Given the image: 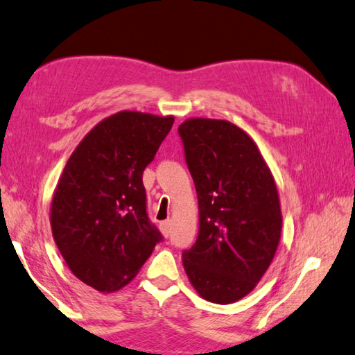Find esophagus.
Listing matches in <instances>:
<instances>
[{
    "instance_id": "obj_1",
    "label": "esophagus",
    "mask_w": 355,
    "mask_h": 355,
    "mask_svg": "<svg viewBox=\"0 0 355 355\" xmlns=\"http://www.w3.org/2000/svg\"><path fill=\"white\" fill-rule=\"evenodd\" d=\"M170 231H171V221L170 220H165L160 223V232L164 234V237H168L170 235Z\"/></svg>"
}]
</instances>
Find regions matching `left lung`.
<instances>
[{
	"label": "left lung",
	"instance_id": "8db88e82",
	"mask_svg": "<svg viewBox=\"0 0 355 355\" xmlns=\"http://www.w3.org/2000/svg\"><path fill=\"white\" fill-rule=\"evenodd\" d=\"M179 135L200 207L184 270L204 300L231 304L254 290L281 240L275 178L254 140L231 121L189 118Z\"/></svg>",
	"mask_w": 355,
	"mask_h": 355
}]
</instances>
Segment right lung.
Here are the masks:
<instances>
[{
	"label": "right lung",
	"instance_id": "obj_1",
	"mask_svg": "<svg viewBox=\"0 0 355 355\" xmlns=\"http://www.w3.org/2000/svg\"><path fill=\"white\" fill-rule=\"evenodd\" d=\"M174 116L121 110L99 121L68 159L51 202V231L79 281L103 293L128 285L160 232L148 218L143 171Z\"/></svg>",
	"mask_w": 355,
	"mask_h": 355
}]
</instances>
